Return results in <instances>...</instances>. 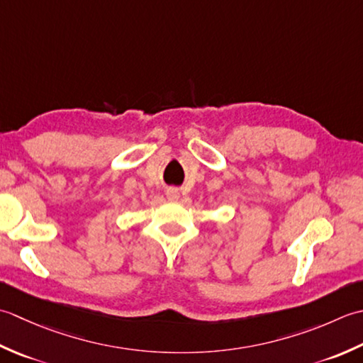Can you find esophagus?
I'll return each instance as SVG.
<instances>
[{"mask_svg": "<svg viewBox=\"0 0 363 363\" xmlns=\"http://www.w3.org/2000/svg\"><path fill=\"white\" fill-rule=\"evenodd\" d=\"M167 197L169 199H175L177 197V191L175 189H169L167 191Z\"/></svg>", "mask_w": 363, "mask_h": 363, "instance_id": "1", "label": "esophagus"}]
</instances>
